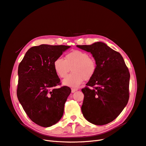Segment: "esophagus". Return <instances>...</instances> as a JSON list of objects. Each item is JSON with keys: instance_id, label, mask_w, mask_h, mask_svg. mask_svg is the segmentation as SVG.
Returning <instances> with one entry per match:
<instances>
[{"instance_id": "1", "label": "esophagus", "mask_w": 146, "mask_h": 146, "mask_svg": "<svg viewBox=\"0 0 146 146\" xmlns=\"http://www.w3.org/2000/svg\"><path fill=\"white\" fill-rule=\"evenodd\" d=\"M77 90H78L77 89H74V88L71 89V92L72 93H74V92H75L77 91Z\"/></svg>"}]
</instances>
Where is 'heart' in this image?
<instances>
[{"instance_id":"heart-1","label":"heart","mask_w":146,"mask_h":146,"mask_svg":"<svg viewBox=\"0 0 146 146\" xmlns=\"http://www.w3.org/2000/svg\"><path fill=\"white\" fill-rule=\"evenodd\" d=\"M56 74L60 78H65L71 68L72 72L63 80V84L68 87H77L84 80L92 78L96 71V63L86 52L74 50L66 54L65 59L57 58L53 63Z\"/></svg>"}]
</instances>
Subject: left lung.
Masks as SVG:
<instances>
[{
    "mask_svg": "<svg viewBox=\"0 0 146 146\" xmlns=\"http://www.w3.org/2000/svg\"><path fill=\"white\" fill-rule=\"evenodd\" d=\"M77 46L90 53L97 66L95 75L86 84L93 89H81L84 96L81 111L91 123L106 125L117 117L127 104L129 70L121 55L104 42Z\"/></svg>",
    "mask_w": 146,
    "mask_h": 146,
    "instance_id": "obj_1",
    "label": "left lung"
}]
</instances>
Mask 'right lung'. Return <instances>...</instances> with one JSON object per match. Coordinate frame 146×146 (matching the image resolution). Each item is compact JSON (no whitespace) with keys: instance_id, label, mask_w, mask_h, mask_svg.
<instances>
[{"instance_id":"1","label":"right lung","mask_w":146,"mask_h":146,"mask_svg":"<svg viewBox=\"0 0 146 146\" xmlns=\"http://www.w3.org/2000/svg\"><path fill=\"white\" fill-rule=\"evenodd\" d=\"M70 47L46 44L33 46L19 66L17 98L29 117L40 126H51L63 114L71 90L68 86L54 87L60 84V80L53 63Z\"/></svg>"}]
</instances>
